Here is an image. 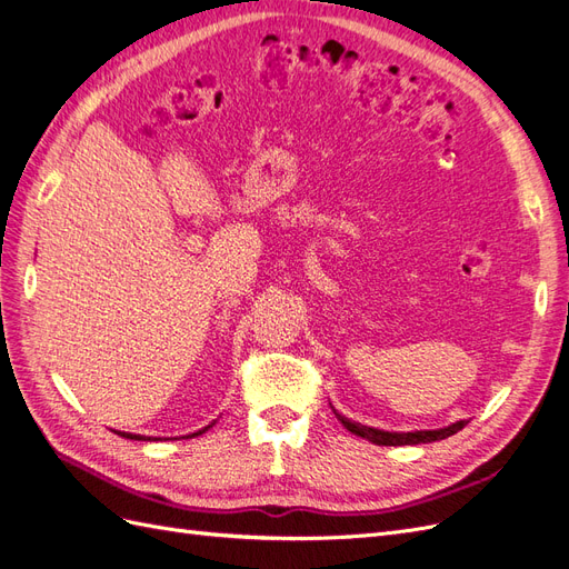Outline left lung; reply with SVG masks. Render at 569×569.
Here are the masks:
<instances>
[{"label": "left lung", "mask_w": 569, "mask_h": 569, "mask_svg": "<svg viewBox=\"0 0 569 569\" xmlns=\"http://www.w3.org/2000/svg\"><path fill=\"white\" fill-rule=\"evenodd\" d=\"M335 416L343 427L349 429V432H353L356 437H363V439H368L377 446H416V443L439 441V439H446V437L460 432V429L468 425V420H458V422H453L449 427H441V429H418V432H385V429H375V427H368V425H360V422L343 418V416H339L337 410H335Z\"/></svg>", "instance_id": "left-lung-1"}]
</instances>
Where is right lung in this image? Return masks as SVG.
<instances>
[{
	"mask_svg": "<svg viewBox=\"0 0 569 569\" xmlns=\"http://www.w3.org/2000/svg\"><path fill=\"white\" fill-rule=\"evenodd\" d=\"M209 427H213V422L209 425ZM209 427H206V429H209ZM206 429H199V432H194V435H189V437H199V435H203L206 432ZM116 435H120V437H126V439H134V441H147L142 435H130V432H116Z\"/></svg>",
	"mask_w": 569,
	"mask_h": 569,
	"instance_id": "right-lung-1",
	"label": "right lung"
}]
</instances>
